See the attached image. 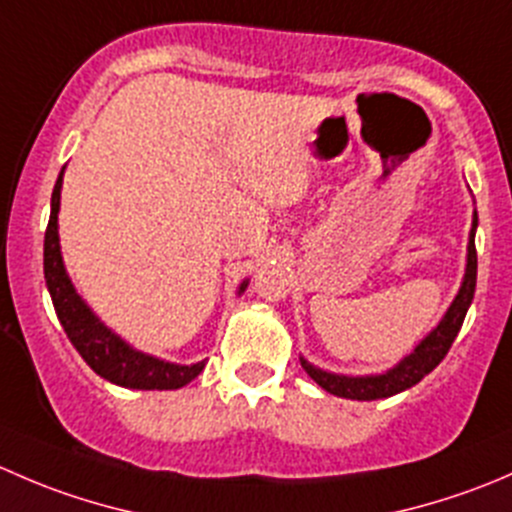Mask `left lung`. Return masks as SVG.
I'll return each instance as SVG.
<instances>
[{
  "label": "left lung",
  "mask_w": 512,
  "mask_h": 512,
  "mask_svg": "<svg viewBox=\"0 0 512 512\" xmlns=\"http://www.w3.org/2000/svg\"><path fill=\"white\" fill-rule=\"evenodd\" d=\"M476 227H478V215L473 213L471 237H468L466 275H463V285L458 289L456 299H453V304L448 307V312L443 314L438 327L433 329L421 344H418L414 352L404 356L394 369L384 371V374H371V376H342V374H329V371L317 369V366H312L307 359L299 356L302 369L307 371V374L312 376L324 391H329V394L334 396H342V399H352V401L389 399V396L411 389V386L418 384L423 376L431 374V371L441 364L443 356L448 354L453 339H456L458 332H461L463 319H466L468 307H471L473 302V294H476V275H478Z\"/></svg>",
  "instance_id": "obj_1"
}]
</instances>
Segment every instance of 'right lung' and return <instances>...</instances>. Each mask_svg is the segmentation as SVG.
<instances>
[{
    "mask_svg": "<svg viewBox=\"0 0 512 512\" xmlns=\"http://www.w3.org/2000/svg\"><path fill=\"white\" fill-rule=\"evenodd\" d=\"M61 180L64 170L51 193V215L44 235V277L49 287L51 302H54L56 317L64 327L66 337L76 347V352L84 356L86 364L103 376L106 381L126 389H146V391H168L180 389L190 384L200 371L205 369V361L198 364H170V361L158 359V356L143 354L133 349L131 344L123 342L118 334H113L101 319L89 309V304L76 294L69 275L64 270L59 247V200H61ZM247 280L240 285L245 292Z\"/></svg>",
    "mask_w": 512,
    "mask_h": 512,
    "instance_id": "1",
    "label": "right lung"
}]
</instances>
